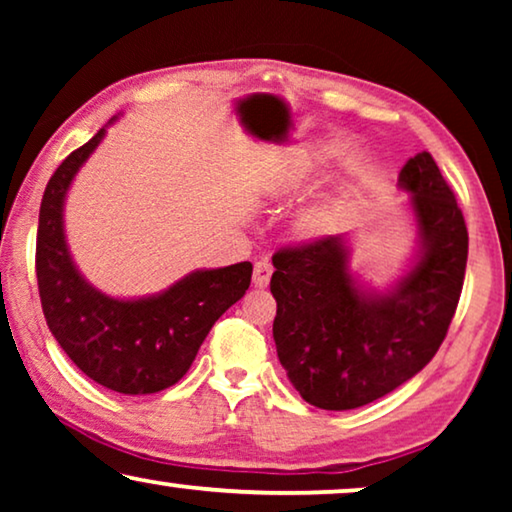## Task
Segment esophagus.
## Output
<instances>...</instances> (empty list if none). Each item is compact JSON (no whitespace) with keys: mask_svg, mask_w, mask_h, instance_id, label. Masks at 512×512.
<instances>
[{"mask_svg":"<svg viewBox=\"0 0 512 512\" xmlns=\"http://www.w3.org/2000/svg\"><path fill=\"white\" fill-rule=\"evenodd\" d=\"M270 277H272V263L270 261H258L254 265V286L263 289V286L270 284Z\"/></svg>","mask_w":512,"mask_h":512,"instance_id":"34e87169","label":"esophagus"}]
</instances>
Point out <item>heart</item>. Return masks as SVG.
Instances as JSON below:
<instances>
[{
    "label": "heart",
    "instance_id": "obj_1",
    "mask_svg": "<svg viewBox=\"0 0 512 512\" xmlns=\"http://www.w3.org/2000/svg\"><path fill=\"white\" fill-rule=\"evenodd\" d=\"M335 214H338V207H335L333 202H324V205L312 207L310 212H307V223H310L312 228H324L326 223H331L335 219Z\"/></svg>",
    "mask_w": 512,
    "mask_h": 512
}]
</instances>
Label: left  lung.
Instances as JSON below:
<instances>
[{
  "label": "left lung",
  "instance_id": "obj_1",
  "mask_svg": "<svg viewBox=\"0 0 512 512\" xmlns=\"http://www.w3.org/2000/svg\"><path fill=\"white\" fill-rule=\"evenodd\" d=\"M417 226V254L387 291L349 268V235H326L272 256V338L300 396L354 410L415 377L443 345L464 286L468 230L429 151L398 174Z\"/></svg>",
  "mask_w": 512,
  "mask_h": 512
}]
</instances>
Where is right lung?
<instances>
[{
	"label": "right lung",
	"mask_w": 512,
	"mask_h": 512,
	"mask_svg": "<svg viewBox=\"0 0 512 512\" xmlns=\"http://www.w3.org/2000/svg\"><path fill=\"white\" fill-rule=\"evenodd\" d=\"M109 125L62 160L41 198L39 296L53 338L81 373L118 394H156L188 373L216 319L247 293L254 268L244 261L195 270L144 298H114L95 289L69 254L65 200L76 172L93 156Z\"/></svg>",
	"instance_id": "add662e5"
}]
</instances>
